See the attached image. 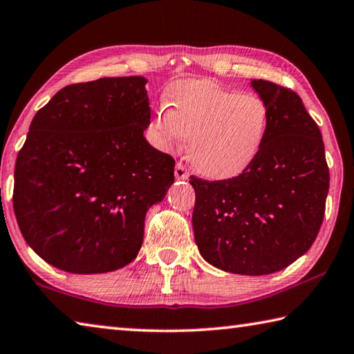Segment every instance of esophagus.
<instances>
[{"label":"esophagus","mask_w":354,"mask_h":354,"mask_svg":"<svg viewBox=\"0 0 354 354\" xmlns=\"http://www.w3.org/2000/svg\"><path fill=\"white\" fill-rule=\"evenodd\" d=\"M175 178L176 179H189V171L181 162H178L175 167Z\"/></svg>","instance_id":"34e87169"}]
</instances>
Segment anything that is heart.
Here are the masks:
<instances>
[{
  "instance_id": "obj_1",
  "label": "heart",
  "mask_w": 354,
  "mask_h": 354,
  "mask_svg": "<svg viewBox=\"0 0 354 354\" xmlns=\"http://www.w3.org/2000/svg\"><path fill=\"white\" fill-rule=\"evenodd\" d=\"M167 105L156 108L150 120L151 144L171 151L189 138V158L205 178L239 176L265 145L271 115L259 95L192 79L173 83Z\"/></svg>"
}]
</instances>
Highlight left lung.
<instances>
[{
  "label": "left lung",
  "mask_w": 354,
  "mask_h": 354,
  "mask_svg": "<svg viewBox=\"0 0 354 354\" xmlns=\"http://www.w3.org/2000/svg\"><path fill=\"white\" fill-rule=\"evenodd\" d=\"M250 85L269 108L260 155L224 181L190 176L192 223L203 259L221 271H281L313 246L322 226L330 171L322 134L297 94L268 80Z\"/></svg>",
  "instance_id": "1"
}]
</instances>
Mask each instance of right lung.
<instances>
[{
    "instance_id": "obj_1",
    "label": "right lung",
    "mask_w": 354,
    "mask_h": 354,
    "mask_svg": "<svg viewBox=\"0 0 354 354\" xmlns=\"http://www.w3.org/2000/svg\"><path fill=\"white\" fill-rule=\"evenodd\" d=\"M145 77L60 89L30 122L15 164L14 210L26 243L71 274L136 259L145 214L175 183V160L147 142Z\"/></svg>"
}]
</instances>
